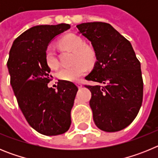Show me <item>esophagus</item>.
Masks as SVG:
<instances>
[{
  "label": "esophagus",
  "instance_id": "obj_1",
  "mask_svg": "<svg viewBox=\"0 0 158 158\" xmlns=\"http://www.w3.org/2000/svg\"><path fill=\"white\" fill-rule=\"evenodd\" d=\"M76 85H77V87L79 88V89H81V88L82 87V84L81 83V82H77Z\"/></svg>",
  "mask_w": 158,
  "mask_h": 158
}]
</instances>
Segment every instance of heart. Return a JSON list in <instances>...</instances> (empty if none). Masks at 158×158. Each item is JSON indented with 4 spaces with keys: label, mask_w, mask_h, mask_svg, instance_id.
Wrapping results in <instances>:
<instances>
[{
    "label": "heart",
    "mask_w": 158,
    "mask_h": 158,
    "mask_svg": "<svg viewBox=\"0 0 158 158\" xmlns=\"http://www.w3.org/2000/svg\"><path fill=\"white\" fill-rule=\"evenodd\" d=\"M60 44L69 51H73V63L70 67L62 68L58 72V77L67 81H77L87 71L86 65H91L96 59L95 52L91 47L85 46L81 37L74 34H68L60 40ZM46 62L51 69H57L59 65L55 49L53 45H49L45 51Z\"/></svg>",
    "instance_id": "heart-1"
}]
</instances>
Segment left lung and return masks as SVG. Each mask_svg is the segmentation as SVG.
Masks as SVG:
<instances>
[{
    "label": "left lung",
    "instance_id": "left-lung-1",
    "mask_svg": "<svg viewBox=\"0 0 158 158\" xmlns=\"http://www.w3.org/2000/svg\"><path fill=\"white\" fill-rule=\"evenodd\" d=\"M77 27L91 42L96 58L86 80L103 84L86 85L92 93L95 124L106 132L121 131L133 122L142 106L140 62L131 43L109 23H83Z\"/></svg>",
    "mask_w": 158,
    "mask_h": 158
}]
</instances>
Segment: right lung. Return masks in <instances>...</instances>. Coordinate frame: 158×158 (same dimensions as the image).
<instances>
[{
  "label": "right lung",
  "instance_id": "right-lung-1",
  "mask_svg": "<svg viewBox=\"0 0 158 158\" xmlns=\"http://www.w3.org/2000/svg\"><path fill=\"white\" fill-rule=\"evenodd\" d=\"M70 25H38L14 40L7 66L10 83L19 107L33 129L42 135L64 134L71 125V110L78 89L74 84L59 81L57 90L47 86L52 76L45 51L58 35Z\"/></svg>",
  "mask_w": 158,
  "mask_h": 158
}]
</instances>
